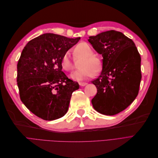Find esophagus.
Here are the masks:
<instances>
[{
	"instance_id": "obj_1",
	"label": "esophagus",
	"mask_w": 158,
	"mask_h": 158,
	"mask_svg": "<svg viewBox=\"0 0 158 158\" xmlns=\"http://www.w3.org/2000/svg\"><path fill=\"white\" fill-rule=\"evenodd\" d=\"M88 84V83H86V82H80L79 83V85H80V86H85V85H87Z\"/></svg>"
}]
</instances>
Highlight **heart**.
<instances>
[{"instance_id": "heart-1", "label": "heart", "mask_w": 158, "mask_h": 158, "mask_svg": "<svg viewBox=\"0 0 158 158\" xmlns=\"http://www.w3.org/2000/svg\"><path fill=\"white\" fill-rule=\"evenodd\" d=\"M76 53L83 56L79 67L80 69L71 74V78L76 81H82L92 78L95 76L96 72L102 69V60L98 56H95L94 51L88 44L82 42L79 44L75 48ZM61 66L65 71H70L73 69V64L70 59L69 52L64 54L61 60Z\"/></svg>"}]
</instances>
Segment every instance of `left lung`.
Returning a JSON list of instances; mask_svg holds the SVG:
<instances>
[{"mask_svg":"<svg viewBox=\"0 0 158 158\" xmlns=\"http://www.w3.org/2000/svg\"><path fill=\"white\" fill-rule=\"evenodd\" d=\"M88 41L103 56L102 73L92 82L98 89L92 103L99 113L114 115L138 95L142 78L140 55L133 41L115 30L90 36Z\"/></svg>","mask_w":158,"mask_h":158,"instance_id":"obj_1","label":"left lung"}]
</instances>
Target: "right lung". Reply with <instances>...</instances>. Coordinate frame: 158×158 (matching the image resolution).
I'll return each mask as SVG.
<instances>
[{
    "instance_id": "add662e5",
    "label": "right lung",
    "mask_w": 158,
    "mask_h": 158,
    "mask_svg": "<svg viewBox=\"0 0 158 158\" xmlns=\"http://www.w3.org/2000/svg\"><path fill=\"white\" fill-rule=\"evenodd\" d=\"M80 40L47 33L30 41L22 52L17 64L21 101L44 120L63 117L72 94L79 88L62 71L61 60Z\"/></svg>"
}]
</instances>
